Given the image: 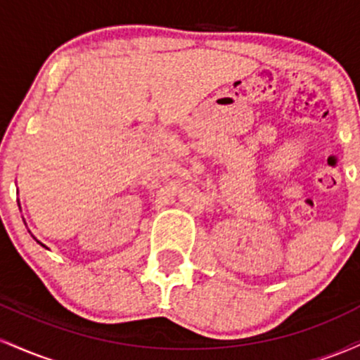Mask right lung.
Returning <instances> with one entry per match:
<instances>
[{
    "mask_svg": "<svg viewBox=\"0 0 360 360\" xmlns=\"http://www.w3.org/2000/svg\"><path fill=\"white\" fill-rule=\"evenodd\" d=\"M37 242H39V240H37ZM39 243H40V245H42V247H45V245H44V243H42V242H39ZM45 249H47V247H45Z\"/></svg>",
    "mask_w": 360,
    "mask_h": 360,
    "instance_id": "right-lung-1",
    "label": "right lung"
}]
</instances>
